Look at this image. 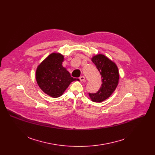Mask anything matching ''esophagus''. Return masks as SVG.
<instances>
[{
    "mask_svg": "<svg viewBox=\"0 0 155 155\" xmlns=\"http://www.w3.org/2000/svg\"><path fill=\"white\" fill-rule=\"evenodd\" d=\"M79 79L81 81H84V80H85V77H84V76H81V77L79 78Z\"/></svg>",
    "mask_w": 155,
    "mask_h": 155,
    "instance_id": "obj_1",
    "label": "esophagus"
}]
</instances>
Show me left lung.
Masks as SVG:
<instances>
[{
  "label": "left lung",
  "mask_w": 155,
  "mask_h": 155,
  "mask_svg": "<svg viewBox=\"0 0 155 155\" xmlns=\"http://www.w3.org/2000/svg\"><path fill=\"white\" fill-rule=\"evenodd\" d=\"M91 61L96 65L102 78V85L96 93H89L91 101L102 102L108 99L115 91L119 81V72L116 64L104 54L94 56Z\"/></svg>",
  "instance_id": "left-lung-1"
}]
</instances>
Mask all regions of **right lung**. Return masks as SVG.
<instances>
[{
	"instance_id": "add662e5",
	"label": "right lung",
	"mask_w": 155,
	"mask_h": 155,
	"mask_svg": "<svg viewBox=\"0 0 155 155\" xmlns=\"http://www.w3.org/2000/svg\"><path fill=\"white\" fill-rule=\"evenodd\" d=\"M64 56L53 53L44 59L36 70L35 78L40 89L52 97L61 96L69 84L76 80L62 66Z\"/></svg>"
}]
</instances>
